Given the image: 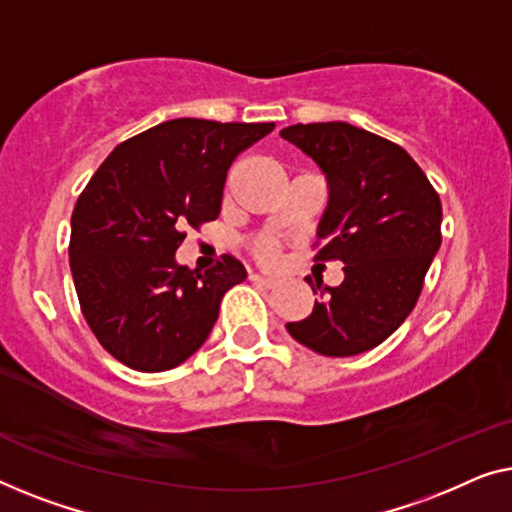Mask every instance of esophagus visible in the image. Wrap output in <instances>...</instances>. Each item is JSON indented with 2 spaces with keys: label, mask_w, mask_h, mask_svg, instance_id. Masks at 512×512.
<instances>
[{
  "label": "esophagus",
  "mask_w": 512,
  "mask_h": 512,
  "mask_svg": "<svg viewBox=\"0 0 512 512\" xmlns=\"http://www.w3.org/2000/svg\"><path fill=\"white\" fill-rule=\"evenodd\" d=\"M250 280H255V283H262L266 287H273L278 283V276H271V273H250Z\"/></svg>",
  "instance_id": "1"
}]
</instances>
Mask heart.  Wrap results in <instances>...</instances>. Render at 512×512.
Returning <instances> with one entry per match:
<instances>
[{"instance_id":"1","label":"heart","mask_w":512,"mask_h":512,"mask_svg":"<svg viewBox=\"0 0 512 512\" xmlns=\"http://www.w3.org/2000/svg\"><path fill=\"white\" fill-rule=\"evenodd\" d=\"M262 255H264L266 259H271L273 255H276V250H273V246H271V243H266V246L262 248Z\"/></svg>"}]
</instances>
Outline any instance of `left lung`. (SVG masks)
Segmentation results:
<instances>
[{"label":"left lung","mask_w":512,"mask_h":512,"mask_svg":"<svg viewBox=\"0 0 512 512\" xmlns=\"http://www.w3.org/2000/svg\"><path fill=\"white\" fill-rule=\"evenodd\" d=\"M327 178L315 259H341L343 283L320 290L313 313L287 322L294 341L325 357L376 348L417 304L431 259L441 248V199L397 143L348 122L280 129Z\"/></svg>","instance_id":"left-lung-1"}]
</instances>
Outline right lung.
<instances>
[{
  "mask_svg": "<svg viewBox=\"0 0 512 512\" xmlns=\"http://www.w3.org/2000/svg\"><path fill=\"white\" fill-rule=\"evenodd\" d=\"M273 122L178 118L120 143L71 215L69 264L92 334L129 369L169 371L192 357L229 287L246 280L232 255L208 271L178 264L183 227L220 213L236 155Z\"/></svg>",
  "mask_w": 512,
  "mask_h": 512,
  "instance_id": "right-lung-1",
  "label": "right lung"
}]
</instances>
